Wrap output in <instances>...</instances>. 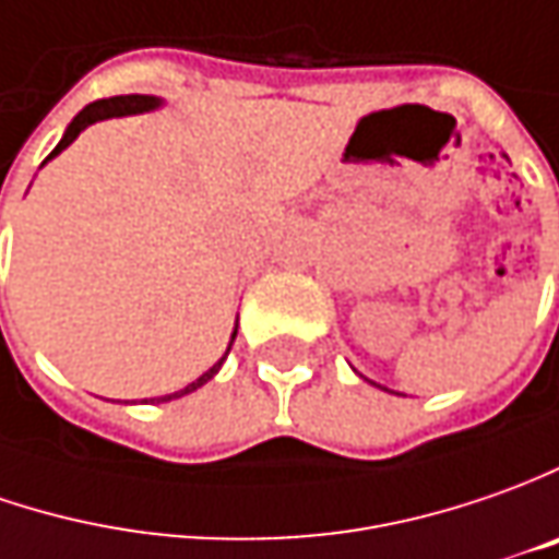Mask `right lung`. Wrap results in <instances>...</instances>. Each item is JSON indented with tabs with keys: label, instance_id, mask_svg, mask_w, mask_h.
I'll use <instances>...</instances> for the list:
<instances>
[{
	"label": "right lung",
	"instance_id": "obj_1",
	"mask_svg": "<svg viewBox=\"0 0 559 559\" xmlns=\"http://www.w3.org/2000/svg\"><path fill=\"white\" fill-rule=\"evenodd\" d=\"M154 107H160V98H154V95H114V98H102V102H92V105H86L76 117H73V123L68 126V132H64V139L58 142V147L51 151L46 160H51L55 154H61L64 147L86 129V126L98 123V120H110V117H129V114H145V110H154ZM235 337H238V328H235V334H231V343H235ZM231 343H228V349H231ZM228 349H225V356H228ZM225 356L206 371V374H201L194 383H188L185 390H179V393H169V395H160L157 402H169V399H179V395H188L194 393L198 386H203L206 380H213V374L222 368V361H225Z\"/></svg>",
	"mask_w": 559,
	"mask_h": 559
}]
</instances>
